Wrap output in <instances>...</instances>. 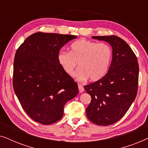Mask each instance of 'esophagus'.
<instances>
[{"label": "esophagus", "mask_w": 148, "mask_h": 148, "mask_svg": "<svg viewBox=\"0 0 148 148\" xmlns=\"http://www.w3.org/2000/svg\"><path fill=\"white\" fill-rule=\"evenodd\" d=\"M78 88H79V91L80 93H82L84 91V88H83V86L81 84H78Z\"/></svg>", "instance_id": "esophagus-1"}]
</instances>
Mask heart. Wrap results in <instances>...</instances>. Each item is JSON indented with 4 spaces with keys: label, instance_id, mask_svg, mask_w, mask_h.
Segmentation results:
<instances>
[{
    "label": "heart",
    "instance_id": "b5f03b06",
    "mask_svg": "<svg viewBox=\"0 0 148 148\" xmlns=\"http://www.w3.org/2000/svg\"><path fill=\"white\" fill-rule=\"evenodd\" d=\"M112 58V49L107 44L78 40L71 46L70 52L60 50L58 60L66 74L73 76L79 64L76 76L82 80L89 78L93 82L102 79L106 74Z\"/></svg>",
    "mask_w": 148,
    "mask_h": 148
}]
</instances>
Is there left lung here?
<instances>
[{
  "mask_svg": "<svg viewBox=\"0 0 148 148\" xmlns=\"http://www.w3.org/2000/svg\"><path fill=\"white\" fill-rule=\"evenodd\" d=\"M92 38L110 44L112 59L108 72L102 79L84 86L92 98L86 114L94 124L108 126L120 120L136 98L139 64L132 49L121 38L106 36Z\"/></svg>",
  "mask_w": 148,
  "mask_h": 148,
  "instance_id": "1",
  "label": "left lung"
}]
</instances>
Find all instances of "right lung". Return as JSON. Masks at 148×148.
<instances>
[{
  "mask_svg": "<svg viewBox=\"0 0 148 148\" xmlns=\"http://www.w3.org/2000/svg\"><path fill=\"white\" fill-rule=\"evenodd\" d=\"M76 38L37 32L26 38L16 51L14 91L27 114L40 124L59 121L64 105L78 94L77 84L58 60L60 48Z\"/></svg>",
  "mask_w": 148,
  "mask_h": 148,
  "instance_id": "right-lung-1",
  "label": "right lung"
}]
</instances>
